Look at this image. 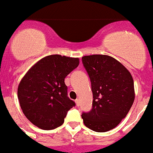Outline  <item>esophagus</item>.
Wrapping results in <instances>:
<instances>
[{"label": "esophagus", "mask_w": 153, "mask_h": 153, "mask_svg": "<svg viewBox=\"0 0 153 153\" xmlns=\"http://www.w3.org/2000/svg\"><path fill=\"white\" fill-rule=\"evenodd\" d=\"M75 103H76L77 106H79V105H80V102H79V98H77L76 100H75Z\"/></svg>", "instance_id": "obj_1"}]
</instances>
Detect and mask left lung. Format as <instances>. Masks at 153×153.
Wrapping results in <instances>:
<instances>
[{
    "label": "left lung",
    "instance_id": "1",
    "mask_svg": "<svg viewBox=\"0 0 153 153\" xmlns=\"http://www.w3.org/2000/svg\"><path fill=\"white\" fill-rule=\"evenodd\" d=\"M82 59L91 79L94 98L92 109L82 114L84 125L98 133L111 130L133 105V77L121 62L109 55H86Z\"/></svg>",
    "mask_w": 153,
    "mask_h": 153
}]
</instances>
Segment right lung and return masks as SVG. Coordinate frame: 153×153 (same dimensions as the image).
<instances>
[{
    "label": "right lung",
    "mask_w": 153,
    "mask_h": 153,
    "mask_svg": "<svg viewBox=\"0 0 153 153\" xmlns=\"http://www.w3.org/2000/svg\"><path fill=\"white\" fill-rule=\"evenodd\" d=\"M79 64V58L51 55L35 63L19 83L23 113L34 126L51 130L62 126L75 103L67 97L65 78Z\"/></svg>",
    "instance_id": "add662e5"
}]
</instances>
